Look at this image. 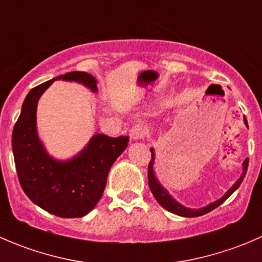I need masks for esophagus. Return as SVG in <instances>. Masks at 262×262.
Wrapping results in <instances>:
<instances>
[{"instance_id": "obj_1", "label": "esophagus", "mask_w": 262, "mask_h": 262, "mask_svg": "<svg viewBox=\"0 0 262 262\" xmlns=\"http://www.w3.org/2000/svg\"><path fill=\"white\" fill-rule=\"evenodd\" d=\"M148 129L143 124H136L133 128L130 129V137L132 139L137 141V139H144L147 137Z\"/></svg>"}]
</instances>
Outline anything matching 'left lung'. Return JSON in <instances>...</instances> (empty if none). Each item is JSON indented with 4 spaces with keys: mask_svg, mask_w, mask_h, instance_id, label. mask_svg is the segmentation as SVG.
Returning a JSON list of instances; mask_svg holds the SVG:
<instances>
[{
    "mask_svg": "<svg viewBox=\"0 0 262 262\" xmlns=\"http://www.w3.org/2000/svg\"><path fill=\"white\" fill-rule=\"evenodd\" d=\"M245 123H246V120H245ZM150 152H152V158H150L149 163H148V185H149V189H150V191H152L153 196L156 198V200H157V202L160 203V204L162 205L166 210H168V212H171L173 214H178V215H181V216H189V218H192V216L204 215V214L212 212L213 209H215L216 207H219V205H221L223 202H226V200L228 199V198L231 196L234 191H236V189L239 186V185H241V182L244 181L246 172H247V167H248V158H246V160L244 161V172H242L241 178H239L238 180L236 181V184H234L233 186H232L231 189L226 192V195H224L223 198H221V199L216 200V202L212 203V204H209L208 207L202 208V209H189V208L184 207V205H181L180 203L176 202V200L173 199L171 195H168L167 190L163 189L162 185L157 181V179H156V176H155V172H153V160H155V152H153V148L150 149Z\"/></svg>",
    "mask_w": 262,
    "mask_h": 262,
    "instance_id": "1",
    "label": "left lung"
}]
</instances>
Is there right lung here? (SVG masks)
<instances>
[{
	"mask_svg": "<svg viewBox=\"0 0 262 262\" xmlns=\"http://www.w3.org/2000/svg\"><path fill=\"white\" fill-rule=\"evenodd\" d=\"M55 80L80 82L97 91L94 76L78 71L30 90L12 132L15 166L21 187L31 202L60 218H81L101 199L110 167L128 146L129 137L96 134L80 155L67 162L49 157L36 133V105Z\"/></svg>",
	"mask_w": 262,
	"mask_h": 262,
	"instance_id": "add662e5",
	"label": "right lung"
}]
</instances>
